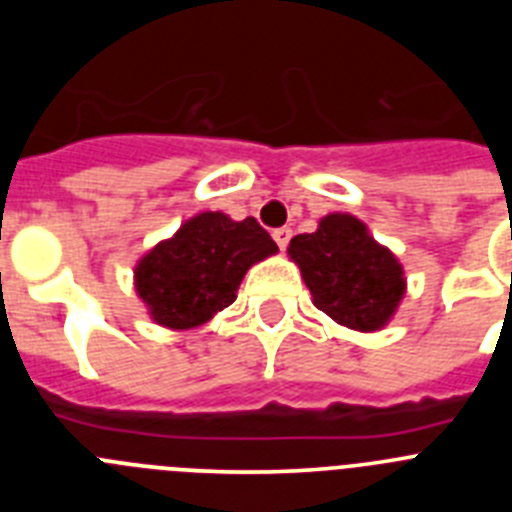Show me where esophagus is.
<instances>
[{
  "label": "esophagus",
  "mask_w": 512,
  "mask_h": 512,
  "mask_svg": "<svg viewBox=\"0 0 512 512\" xmlns=\"http://www.w3.org/2000/svg\"><path fill=\"white\" fill-rule=\"evenodd\" d=\"M289 238H292V230H289V228H277V230H274V241H277V246L282 248V251L289 246Z\"/></svg>",
  "instance_id": "1"
}]
</instances>
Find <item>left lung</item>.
Returning a JSON list of instances; mask_svg holds the SVG:
<instances>
[{"label":"left lung","instance_id":"left-lung-1","mask_svg":"<svg viewBox=\"0 0 512 512\" xmlns=\"http://www.w3.org/2000/svg\"><path fill=\"white\" fill-rule=\"evenodd\" d=\"M289 256L318 310L354 330H379L405 295L402 266L354 215H328L315 233L295 235Z\"/></svg>","mask_w":512,"mask_h":512}]
</instances>
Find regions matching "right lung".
I'll return each mask as SVG.
<instances>
[{
  "label": "right lung",
  "mask_w": 512,
  "mask_h": 512,
  "mask_svg": "<svg viewBox=\"0 0 512 512\" xmlns=\"http://www.w3.org/2000/svg\"><path fill=\"white\" fill-rule=\"evenodd\" d=\"M274 251L277 243L253 217L235 223L202 212L140 259L135 289L158 325L194 328L228 307L248 266Z\"/></svg>",
  "instance_id": "1"
}]
</instances>
